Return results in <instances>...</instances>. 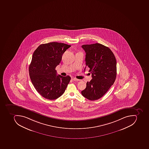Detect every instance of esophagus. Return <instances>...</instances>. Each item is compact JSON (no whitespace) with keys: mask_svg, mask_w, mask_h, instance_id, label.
<instances>
[{"mask_svg":"<svg viewBox=\"0 0 149 149\" xmlns=\"http://www.w3.org/2000/svg\"><path fill=\"white\" fill-rule=\"evenodd\" d=\"M72 80H73V81H79V80L77 79L76 78H75V77H72Z\"/></svg>","mask_w":149,"mask_h":149,"instance_id":"34e87169","label":"esophagus"}]
</instances>
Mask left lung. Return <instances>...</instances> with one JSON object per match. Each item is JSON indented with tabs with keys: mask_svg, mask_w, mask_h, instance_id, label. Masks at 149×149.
<instances>
[{
	"mask_svg": "<svg viewBox=\"0 0 149 149\" xmlns=\"http://www.w3.org/2000/svg\"><path fill=\"white\" fill-rule=\"evenodd\" d=\"M82 47L86 53L85 64L92 79L86 83L81 93L86 98L95 101L104 95L115 82L116 60L110 49L101 44L83 45Z\"/></svg>",
	"mask_w": 149,
	"mask_h": 149,
	"instance_id": "obj_1",
	"label": "left lung"
}]
</instances>
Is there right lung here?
<instances>
[{"mask_svg": "<svg viewBox=\"0 0 149 149\" xmlns=\"http://www.w3.org/2000/svg\"><path fill=\"white\" fill-rule=\"evenodd\" d=\"M71 45L52 42L40 45L33 54L29 74L37 92L45 98L55 100L65 92L71 77L57 75L55 68Z\"/></svg>", "mask_w": 149, "mask_h": 149, "instance_id": "add662e5", "label": "right lung"}]
</instances>
